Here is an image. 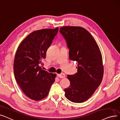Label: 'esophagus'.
Instances as JSON below:
<instances>
[{
    "label": "esophagus",
    "instance_id": "34e87169",
    "mask_svg": "<svg viewBox=\"0 0 120 120\" xmlns=\"http://www.w3.org/2000/svg\"><path fill=\"white\" fill-rule=\"evenodd\" d=\"M58 77L60 78H64L65 77V75L64 73H61V74H58Z\"/></svg>",
    "mask_w": 120,
    "mask_h": 120
}]
</instances>
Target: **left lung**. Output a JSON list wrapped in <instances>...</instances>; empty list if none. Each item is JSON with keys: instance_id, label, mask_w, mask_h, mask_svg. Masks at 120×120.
<instances>
[{"instance_id": "1", "label": "left lung", "mask_w": 120, "mask_h": 120, "mask_svg": "<svg viewBox=\"0 0 120 120\" xmlns=\"http://www.w3.org/2000/svg\"><path fill=\"white\" fill-rule=\"evenodd\" d=\"M60 32L69 49V58L77 62V73L67 75L70 86L65 97L76 103L88 100L101 82L104 66L101 51L92 36L80 26H64Z\"/></svg>"}]
</instances>
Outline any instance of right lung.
Masks as SVG:
<instances>
[{"instance_id": "1", "label": "right lung", "mask_w": 120, "mask_h": 120, "mask_svg": "<svg viewBox=\"0 0 120 120\" xmlns=\"http://www.w3.org/2000/svg\"><path fill=\"white\" fill-rule=\"evenodd\" d=\"M59 28L43 29L30 33L19 44L14 63L15 80L25 95L29 99L38 101L49 94L55 81L56 74L42 69L40 64L46 58Z\"/></svg>"}]
</instances>
